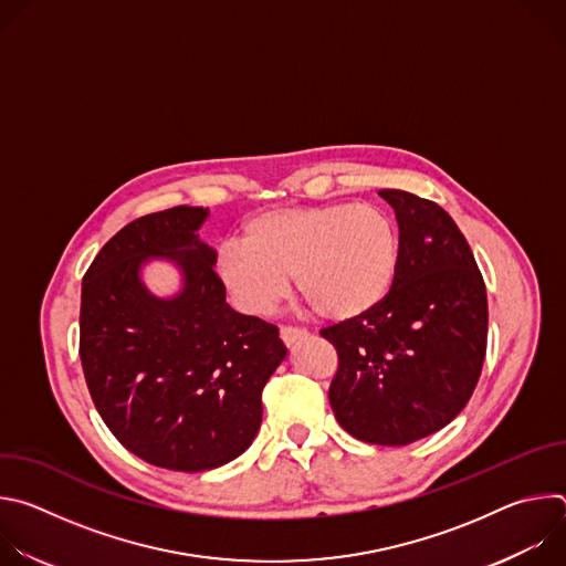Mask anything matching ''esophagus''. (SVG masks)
I'll return each mask as SVG.
<instances>
[{"label": "esophagus", "mask_w": 566, "mask_h": 566, "mask_svg": "<svg viewBox=\"0 0 566 566\" xmlns=\"http://www.w3.org/2000/svg\"><path fill=\"white\" fill-rule=\"evenodd\" d=\"M280 338H282L284 345H293V343L306 338V329L293 327V325H284V327H280Z\"/></svg>", "instance_id": "34e87169"}]
</instances>
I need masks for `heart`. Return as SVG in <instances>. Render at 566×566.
<instances>
[{
    "label": "heart",
    "mask_w": 566,
    "mask_h": 566,
    "mask_svg": "<svg viewBox=\"0 0 566 566\" xmlns=\"http://www.w3.org/2000/svg\"><path fill=\"white\" fill-rule=\"evenodd\" d=\"M398 269V228L376 203H329L269 210L228 239L217 253V275L249 313H271L289 275L311 308L327 319H349L374 308Z\"/></svg>",
    "instance_id": "heart-1"
}]
</instances>
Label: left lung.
Here are the masks:
<instances>
[{"label":"left lung","mask_w":566,"mask_h":566,"mask_svg":"<svg viewBox=\"0 0 566 566\" xmlns=\"http://www.w3.org/2000/svg\"><path fill=\"white\" fill-rule=\"evenodd\" d=\"M396 212L398 269L367 313L319 329L338 352L329 402L374 446H408L446 428L470 400L489 338L486 284L465 237L430 199L378 192Z\"/></svg>","instance_id":"8db88e82"}]
</instances>
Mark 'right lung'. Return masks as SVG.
Listing matches in <instances>:
<instances>
[{
	"label": "right lung",
	"mask_w": 566,
	"mask_h": 566,
	"mask_svg": "<svg viewBox=\"0 0 566 566\" xmlns=\"http://www.w3.org/2000/svg\"><path fill=\"white\" fill-rule=\"evenodd\" d=\"M208 210L177 206L134 219L83 277L80 360L112 434L143 461L201 472L244 452L262 423V389L286 356L277 327L226 302L214 251L197 230ZM149 256L185 271L158 301L137 277Z\"/></svg>",
	"instance_id": "add662e5"
}]
</instances>
